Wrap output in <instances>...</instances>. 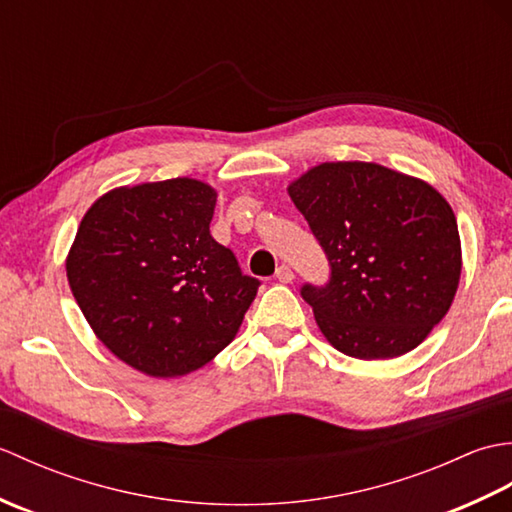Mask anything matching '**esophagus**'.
Instances as JSON below:
<instances>
[{
  "label": "esophagus",
  "mask_w": 512,
  "mask_h": 512,
  "mask_svg": "<svg viewBox=\"0 0 512 512\" xmlns=\"http://www.w3.org/2000/svg\"><path fill=\"white\" fill-rule=\"evenodd\" d=\"M279 281H281V284H290V281L292 279H295V273H292V268L290 266H279L277 268V275H275Z\"/></svg>",
  "instance_id": "esophagus-1"
}]
</instances>
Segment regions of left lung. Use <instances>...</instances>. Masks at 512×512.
I'll return each instance as SVG.
<instances>
[{
	"instance_id": "left-lung-1",
	"label": "left lung",
	"mask_w": 512,
	"mask_h": 512,
	"mask_svg": "<svg viewBox=\"0 0 512 512\" xmlns=\"http://www.w3.org/2000/svg\"><path fill=\"white\" fill-rule=\"evenodd\" d=\"M330 259L325 288L303 286L336 350L385 361L427 339L462 275L458 222L444 195L378 162H321L288 184Z\"/></svg>"
}]
</instances>
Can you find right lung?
<instances>
[{"instance_id": "add662e5", "label": "right lung", "mask_w": 512, "mask_h": 512, "mask_svg": "<svg viewBox=\"0 0 512 512\" xmlns=\"http://www.w3.org/2000/svg\"><path fill=\"white\" fill-rule=\"evenodd\" d=\"M217 191L195 178L125 184L85 211L65 275L118 361L151 378L204 367L235 339L259 281L211 237Z\"/></svg>"}]
</instances>
